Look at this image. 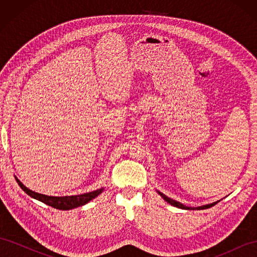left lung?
I'll list each match as a JSON object with an SVG mask.
<instances>
[{"instance_id":"1","label":"left lung","mask_w":257,"mask_h":257,"mask_svg":"<svg viewBox=\"0 0 257 257\" xmlns=\"http://www.w3.org/2000/svg\"><path fill=\"white\" fill-rule=\"evenodd\" d=\"M159 193H160V192H159ZM160 195H161L163 198H164V199L167 201V203H169L170 205H173V206L178 207V208H181V209H185V210H203V209H208V208H210V207L214 206L216 203H219V201H215V203H212V204H210V205H206V206H201V207H186V206L182 205L181 203H179V201H176V200H174V199H172V198H169V197L165 196L164 194L160 193Z\"/></svg>"}]
</instances>
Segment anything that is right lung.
<instances>
[{"mask_svg": "<svg viewBox=\"0 0 257 257\" xmlns=\"http://www.w3.org/2000/svg\"><path fill=\"white\" fill-rule=\"evenodd\" d=\"M16 180H17L18 184L20 185V188L31 197L40 200L46 205L51 206V207L56 208V209H61V210H69V209H74V208H77V207H80L82 205H85L87 203H89L90 200H92L93 198H95L97 195H99V194L103 192V189H98L96 191H93V192H90V193L80 194V195L54 197V196L43 195V194H38L36 192L31 191L28 188H26V186L23 185L17 178H16Z\"/></svg>", "mask_w": 257, "mask_h": 257, "instance_id": "add662e5", "label": "right lung"}]
</instances>
